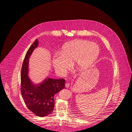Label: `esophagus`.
Segmentation results:
<instances>
[{"label":"esophagus","mask_w":132,"mask_h":132,"mask_svg":"<svg viewBox=\"0 0 132 132\" xmlns=\"http://www.w3.org/2000/svg\"><path fill=\"white\" fill-rule=\"evenodd\" d=\"M70 84L69 83H66V84H65V87H66V88H68V87H70Z\"/></svg>","instance_id":"esophagus-1"}]
</instances>
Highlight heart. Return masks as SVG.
I'll list each match as a JSON object with an SVG mask.
<instances>
[{"label": "heart", "mask_w": 132, "mask_h": 132, "mask_svg": "<svg viewBox=\"0 0 132 132\" xmlns=\"http://www.w3.org/2000/svg\"><path fill=\"white\" fill-rule=\"evenodd\" d=\"M99 48L94 43L78 40L65 44L61 54H56L52 64L56 71L65 74L76 61L75 67L79 71L88 68L98 55Z\"/></svg>", "instance_id": "obj_1"}]
</instances>
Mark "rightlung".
<instances>
[{"instance_id": "obj_1", "label": "right lung", "mask_w": 132, "mask_h": 132, "mask_svg": "<svg viewBox=\"0 0 132 132\" xmlns=\"http://www.w3.org/2000/svg\"><path fill=\"white\" fill-rule=\"evenodd\" d=\"M38 45V40L36 39L24 57L21 72V92L27 108L36 116L43 117L52 113L54 95L65 88V80L47 78L39 85L32 83L28 76V61Z\"/></svg>"}]
</instances>
